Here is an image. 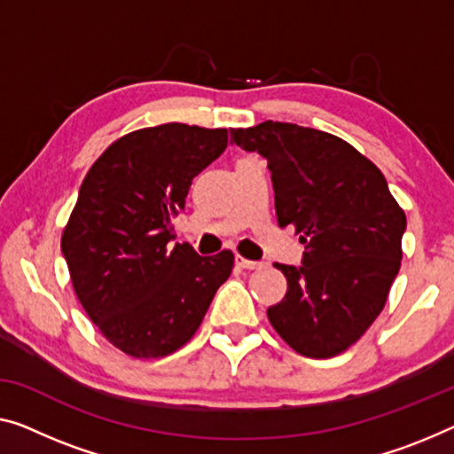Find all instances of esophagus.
I'll use <instances>...</instances> for the list:
<instances>
[{
  "mask_svg": "<svg viewBox=\"0 0 454 454\" xmlns=\"http://www.w3.org/2000/svg\"><path fill=\"white\" fill-rule=\"evenodd\" d=\"M236 265L242 269H265L267 262L265 261H248V259H245V256L236 254Z\"/></svg>",
  "mask_w": 454,
  "mask_h": 454,
  "instance_id": "1",
  "label": "esophagus"
}]
</instances>
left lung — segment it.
Returning <instances> with one entry per match:
<instances>
[{
	"mask_svg": "<svg viewBox=\"0 0 454 454\" xmlns=\"http://www.w3.org/2000/svg\"><path fill=\"white\" fill-rule=\"evenodd\" d=\"M230 145L269 162L279 226L300 232L301 265H279L287 294L267 309L303 356L330 358L364 334L402 265L405 214L383 173L333 134L267 120Z\"/></svg>",
	"mask_w": 454,
	"mask_h": 454,
	"instance_id": "obj_1",
	"label": "left lung"
}]
</instances>
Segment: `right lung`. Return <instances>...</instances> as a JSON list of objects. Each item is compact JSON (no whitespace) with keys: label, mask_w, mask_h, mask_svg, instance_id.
Wrapping results in <instances>:
<instances>
[{"label":"right lung","mask_w":454,"mask_h":454,"mask_svg":"<svg viewBox=\"0 0 454 454\" xmlns=\"http://www.w3.org/2000/svg\"><path fill=\"white\" fill-rule=\"evenodd\" d=\"M226 146L224 128L173 121L121 137L85 175L60 250L81 306L121 353L184 347L232 273L230 250L171 245L193 177Z\"/></svg>","instance_id":"right-lung-1"}]
</instances>
